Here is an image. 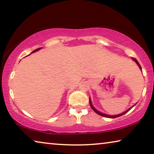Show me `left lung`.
<instances>
[{"label": "left lung", "instance_id": "8db88e82", "mask_svg": "<svg viewBox=\"0 0 154 154\" xmlns=\"http://www.w3.org/2000/svg\"><path fill=\"white\" fill-rule=\"evenodd\" d=\"M133 59V60H134L135 62H136V63L138 64V66H139V68L140 69V70H141L142 71V69H141V66H140V65L139 64V62H138V61L135 58H132ZM89 100H90V106H91V108H92L93 110H94V111H95L96 113L97 114H98V115H100V116H103V117H105V118H118V117H119V116H123L124 114H125V113H126L128 111H129L130 109H132V107L131 108H130L129 109H128L127 111H126L125 112H124V113H121V114H119V115H116V116H109V115H106V114H105V113H101V112H100V111H97L96 110V109L94 107V106H92V103H91V100H90V98H89ZM132 107H133V106H132Z\"/></svg>", "mask_w": 154, "mask_h": 154}]
</instances>
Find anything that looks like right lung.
I'll return each mask as SVG.
<instances>
[{
	"mask_svg": "<svg viewBox=\"0 0 154 154\" xmlns=\"http://www.w3.org/2000/svg\"><path fill=\"white\" fill-rule=\"evenodd\" d=\"M41 48H38V49H35V50H34L32 52V53H33V52H35V51H38V50H39V49H40ZM32 53H31V54H32Z\"/></svg>",
	"mask_w": 154,
	"mask_h": 154,
	"instance_id": "1",
	"label": "right lung"
}]
</instances>
